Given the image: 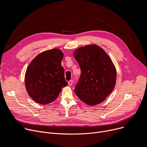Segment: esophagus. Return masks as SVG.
<instances>
[{
  "label": "esophagus",
  "mask_w": 147,
  "mask_h": 147,
  "mask_svg": "<svg viewBox=\"0 0 147 147\" xmlns=\"http://www.w3.org/2000/svg\"><path fill=\"white\" fill-rule=\"evenodd\" d=\"M73 80H70V81L68 82V84H69V86H71V85L73 84Z\"/></svg>",
  "instance_id": "34e87169"
}]
</instances>
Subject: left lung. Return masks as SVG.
Listing matches in <instances>:
<instances>
[{
	"label": "left lung",
	"mask_w": 147,
	"mask_h": 147,
	"mask_svg": "<svg viewBox=\"0 0 147 147\" xmlns=\"http://www.w3.org/2000/svg\"><path fill=\"white\" fill-rule=\"evenodd\" d=\"M74 57L81 70L76 94L89 105L101 103L115 85L116 70L111 60L102 49L94 45L78 48Z\"/></svg>",
	"instance_id": "1"
}]
</instances>
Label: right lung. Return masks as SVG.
Here are the masks:
<instances>
[{
	"label": "right lung",
	"instance_id": "1",
	"mask_svg": "<svg viewBox=\"0 0 147 147\" xmlns=\"http://www.w3.org/2000/svg\"><path fill=\"white\" fill-rule=\"evenodd\" d=\"M63 53L57 49L40 53L30 63L25 74V86L36 102L47 104L55 101L68 84L61 65Z\"/></svg>",
	"mask_w": 147,
	"mask_h": 147
}]
</instances>
